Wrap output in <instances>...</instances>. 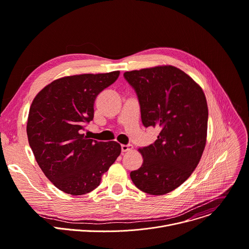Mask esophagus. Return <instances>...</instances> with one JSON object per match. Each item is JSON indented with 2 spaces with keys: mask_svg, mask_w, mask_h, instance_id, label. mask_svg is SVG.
<instances>
[{
  "mask_svg": "<svg viewBox=\"0 0 249 249\" xmlns=\"http://www.w3.org/2000/svg\"><path fill=\"white\" fill-rule=\"evenodd\" d=\"M133 149V146L132 145H122L121 146V150H122V152H129V151H131Z\"/></svg>",
  "mask_w": 249,
  "mask_h": 249,
  "instance_id": "obj_1",
  "label": "esophagus"
}]
</instances>
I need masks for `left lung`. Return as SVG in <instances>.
<instances>
[{
	"mask_svg": "<svg viewBox=\"0 0 249 249\" xmlns=\"http://www.w3.org/2000/svg\"><path fill=\"white\" fill-rule=\"evenodd\" d=\"M136 90L145 127H159L158 139L138 151L142 166L130 173L142 192L166 195L187 180L198 165L207 143L209 109L201 87L173 65L124 73Z\"/></svg>",
	"mask_w": 249,
	"mask_h": 249,
	"instance_id": "8db88e82",
	"label": "left lung"
}]
</instances>
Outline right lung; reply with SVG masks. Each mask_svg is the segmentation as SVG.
<instances>
[{"instance_id": "right-lung-1", "label": "right lung", "mask_w": 249, "mask_h": 249, "mask_svg": "<svg viewBox=\"0 0 249 249\" xmlns=\"http://www.w3.org/2000/svg\"><path fill=\"white\" fill-rule=\"evenodd\" d=\"M120 71L64 76L44 86L30 107L27 134L39 168L60 191L81 196L100 184L116 161L115 141L88 139L82 130L93 119L94 101Z\"/></svg>"}]
</instances>
